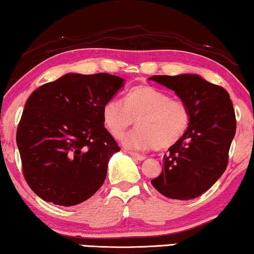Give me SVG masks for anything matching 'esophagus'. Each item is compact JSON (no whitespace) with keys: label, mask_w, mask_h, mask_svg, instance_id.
Here are the masks:
<instances>
[{"label":"esophagus","mask_w":254,"mask_h":254,"mask_svg":"<svg viewBox=\"0 0 254 254\" xmlns=\"http://www.w3.org/2000/svg\"><path fill=\"white\" fill-rule=\"evenodd\" d=\"M130 155L132 156V158H134V159L139 160V161H142V160H145V159H146V156H145V155H142V154H138V153H134V152H130Z\"/></svg>","instance_id":"34e87169"}]
</instances>
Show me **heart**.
Segmentation results:
<instances>
[{
	"label": "heart",
	"mask_w": 254,
	"mask_h": 254,
	"mask_svg": "<svg viewBox=\"0 0 254 254\" xmlns=\"http://www.w3.org/2000/svg\"><path fill=\"white\" fill-rule=\"evenodd\" d=\"M103 124L114 138L121 139L135 122L123 145L135 151L166 149L187 133L191 122L189 103L153 86H137L127 93L124 102L110 99L102 109Z\"/></svg>",
	"instance_id": "b5f03b06"
}]
</instances>
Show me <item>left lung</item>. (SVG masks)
Returning a JSON list of instances; mask_svg holds the SVG:
<instances>
[{"label": "left lung", "instance_id": "left-lung-1", "mask_svg": "<svg viewBox=\"0 0 254 254\" xmlns=\"http://www.w3.org/2000/svg\"><path fill=\"white\" fill-rule=\"evenodd\" d=\"M175 91L190 106L187 133L163 156L162 173L151 183L164 197L194 199L206 192L227 169L236 133V116L230 95L223 87L198 74L152 76Z\"/></svg>", "mask_w": 254, "mask_h": 254}]
</instances>
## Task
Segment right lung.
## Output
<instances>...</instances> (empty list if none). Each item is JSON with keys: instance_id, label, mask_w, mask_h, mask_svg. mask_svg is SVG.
<instances>
[{"instance_id": "obj_1", "label": "right lung", "mask_w": 254, "mask_h": 254, "mask_svg": "<svg viewBox=\"0 0 254 254\" xmlns=\"http://www.w3.org/2000/svg\"><path fill=\"white\" fill-rule=\"evenodd\" d=\"M123 81L109 73H67L27 99L16 140L25 181L45 201L74 206L102 187L110 156L121 149L102 109Z\"/></svg>"}]
</instances>
